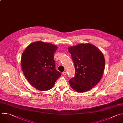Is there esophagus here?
<instances>
[{"mask_svg": "<svg viewBox=\"0 0 123 123\" xmlns=\"http://www.w3.org/2000/svg\"><path fill=\"white\" fill-rule=\"evenodd\" d=\"M62 74H63V75H66L67 74V73H66V72H63V73H62Z\"/></svg>", "mask_w": 123, "mask_h": 123, "instance_id": "1", "label": "esophagus"}]
</instances>
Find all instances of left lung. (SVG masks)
Returning a JSON list of instances; mask_svg holds the SVG:
<instances>
[{"mask_svg": "<svg viewBox=\"0 0 123 123\" xmlns=\"http://www.w3.org/2000/svg\"><path fill=\"white\" fill-rule=\"evenodd\" d=\"M74 63L75 76L69 81L75 91L83 92L92 89L100 81L105 60L102 52L91 44H80L68 48Z\"/></svg>", "mask_w": 123, "mask_h": 123, "instance_id": "obj_1", "label": "left lung"}]
</instances>
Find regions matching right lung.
<instances>
[{
    "label": "right lung",
    "instance_id": "1",
    "mask_svg": "<svg viewBox=\"0 0 123 123\" xmlns=\"http://www.w3.org/2000/svg\"><path fill=\"white\" fill-rule=\"evenodd\" d=\"M57 48L49 43L38 41L29 45L22 54L24 74L30 84L39 91L51 89L61 75L55 69L54 59Z\"/></svg>",
    "mask_w": 123,
    "mask_h": 123
}]
</instances>
